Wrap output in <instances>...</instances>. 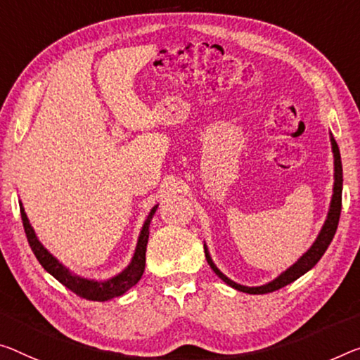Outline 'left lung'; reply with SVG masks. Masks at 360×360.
<instances>
[{"mask_svg":"<svg viewBox=\"0 0 360 360\" xmlns=\"http://www.w3.org/2000/svg\"><path fill=\"white\" fill-rule=\"evenodd\" d=\"M331 149H333V156H335V186H333V198H331V204H330V211H328V217L325 220V225L322 226V231H320L317 240H315L314 245L311 246L304 256L297 261L295 265H291L288 270H285L278 278H275L274 281H270L267 285L262 286H243L238 285L235 281H231L230 278L220 272V270L215 267L211 256H209L207 248H204V252H206V259L207 264L211 265V269L217 274L220 278H222L226 285H230L231 288H235L238 291L243 292H250V295H265V292H272L283 286L292 283V281L300 278L301 275L309 272L315 264L320 261V257L323 256L327 248L330 246L331 240L336 233V229H338V222H340V214H341V193H342V165H341V156H340V148L336 145L335 138L331 136Z\"/></svg>","mask_w":360,"mask_h":360,"instance_id":"1","label":"left lung"}]
</instances>
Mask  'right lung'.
Returning <instances> with one entry per match:
<instances>
[{
	"label": "right lung",
	"mask_w": 360,
	"mask_h": 360,
	"mask_svg": "<svg viewBox=\"0 0 360 360\" xmlns=\"http://www.w3.org/2000/svg\"><path fill=\"white\" fill-rule=\"evenodd\" d=\"M158 206H154L149 212L145 225H143L140 238H138V245L134 254V259L129 267L122 270L119 275L112 276L106 281H95V280H86L80 278L74 274H70L68 269L64 267L63 264L58 262V259H54L51 254H49L35 235L32 225L27 219L24 212V207L20 204V217L22 224H24V230L27 235V240H29V245L32 248L33 254L38 259V262L43 265V269L46 272L51 274L54 278L60 281L65 288H69L72 292H75L77 296L84 297L88 301H108L112 300V297H117L124 295L125 291H129L131 286L138 283V280L141 278L143 272H145V264H146V245H148V236H149V224H151V219L154 212H156Z\"/></svg>",
	"instance_id": "add662e5"
}]
</instances>
